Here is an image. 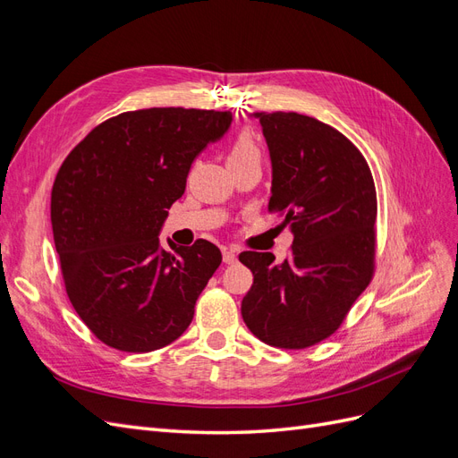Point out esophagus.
I'll use <instances>...</instances> for the list:
<instances>
[{
    "instance_id": "34e87169",
    "label": "esophagus",
    "mask_w": 458,
    "mask_h": 458,
    "mask_svg": "<svg viewBox=\"0 0 458 458\" xmlns=\"http://www.w3.org/2000/svg\"><path fill=\"white\" fill-rule=\"evenodd\" d=\"M224 261L225 263H234V261H237V252H234L233 248H224Z\"/></svg>"
}]
</instances>
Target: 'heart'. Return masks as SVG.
Returning <instances> with one entry per match:
<instances>
[{
    "instance_id": "obj_1",
    "label": "heart",
    "mask_w": 458,
    "mask_h": 458,
    "mask_svg": "<svg viewBox=\"0 0 458 458\" xmlns=\"http://www.w3.org/2000/svg\"><path fill=\"white\" fill-rule=\"evenodd\" d=\"M250 160H261V150L250 131H241L234 137L229 148V164H242Z\"/></svg>"
}]
</instances>
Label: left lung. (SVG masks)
Segmentation results:
<instances>
[{
	"label": "left lung",
	"mask_w": 458,
	"mask_h": 458,
	"mask_svg": "<svg viewBox=\"0 0 458 458\" xmlns=\"http://www.w3.org/2000/svg\"><path fill=\"white\" fill-rule=\"evenodd\" d=\"M271 157L269 212L294 234L281 263L242 252L254 284L241 313L275 348L303 350L335 335L369 286L377 252V189L365 157L328 123L298 113H256Z\"/></svg>",
	"instance_id": "8db88e82"
}]
</instances>
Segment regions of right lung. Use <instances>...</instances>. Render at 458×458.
Wrapping results in <instances>:
<instances>
[{
    "mask_svg": "<svg viewBox=\"0 0 458 458\" xmlns=\"http://www.w3.org/2000/svg\"><path fill=\"white\" fill-rule=\"evenodd\" d=\"M233 114L143 108L93 128L68 155L51 191V225L66 294L103 344L145 353L183 335L221 263L219 248H160L170 206L191 164Z\"/></svg>",
    "mask_w": 458,
    "mask_h": 458,
    "instance_id": "1",
    "label": "right lung"
}]
</instances>
